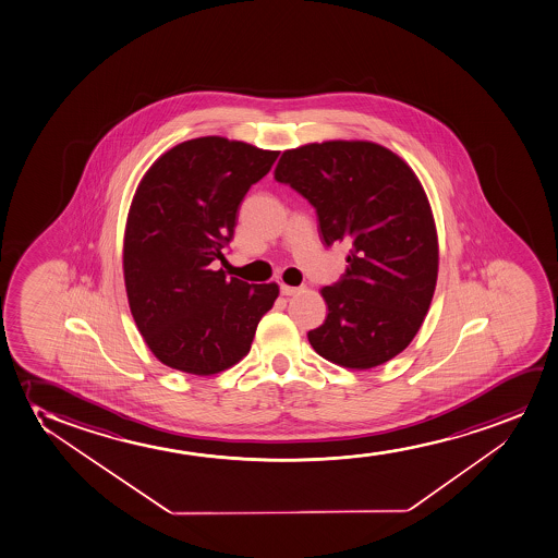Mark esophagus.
Returning a JSON list of instances; mask_svg holds the SVG:
<instances>
[{
  "label": "esophagus",
  "instance_id": "obj_1",
  "mask_svg": "<svg viewBox=\"0 0 558 558\" xmlns=\"http://www.w3.org/2000/svg\"><path fill=\"white\" fill-rule=\"evenodd\" d=\"M299 291H301V288H293V286H286V283L280 286V293H282V295H295Z\"/></svg>",
  "mask_w": 558,
  "mask_h": 558
}]
</instances>
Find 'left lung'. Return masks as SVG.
Listing matches in <instances>:
<instances>
[{"label":"left lung","instance_id":"obj_1","mask_svg":"<svg viewBox=\"0 0 558 558\" xmlns=\"http://www.w3.org/2000/svg\"><path fill=\"white\" fill-rule=\"evenodd\" d=\"M275 178L314 206L327 246H348L344 275L322 290L329 312L308 331L312 348L350 369L403 352L439 267L434 216L413 170L383 145L337 140L283 151Z\"/></svg>","mask_w":558,"mask_h":558}]
</instances>
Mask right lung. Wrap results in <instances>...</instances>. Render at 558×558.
I'll list each match as a JSON object with an SVG mask.
<instances>
[{
    "mask_svg": "<svg viewBox=\"0 0 558 558\" xmlns=\"http://www.w3.org/2000/svg\"><path fill=\"white\" fill-rule=\"evenodd\" d=\"M278 159L219 136L175 145L153 165L124 232V286L132 316L157 360L191 375H216L250 352L278 298L276 283L211 270L223 260L236 211Z\"/></svg>",
    "mask_w": 558,
    "mask_h": 558,
    "instance_id": "obj_1",
    "label": "right lung"
}]
</instances>
